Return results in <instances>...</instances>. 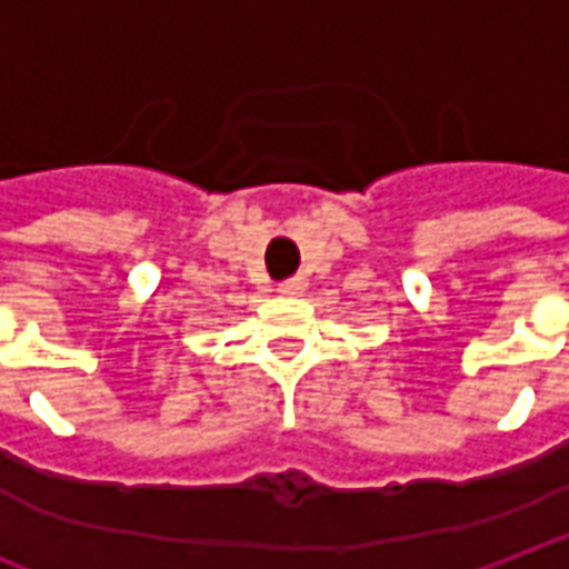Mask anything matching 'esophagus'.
Segmentation results:
<instances>
[{
	"mask_svg": "<svg viewBox=\"0 0 569 569\" xmlns=\"http://www.w3.org/2000/svg\"><path fill=\"white\" fill-rule=\"evenodd\" d=\"M303 289H307V280H303V277H289V280H283V283H280V292L289 295V298L301 295Z\"/></svg>",
	"mask_w": 569,
	"mask_h": 569,
	"instance_id": "esophagus-1",
	"label": "esophagus"
}]
</instances>
